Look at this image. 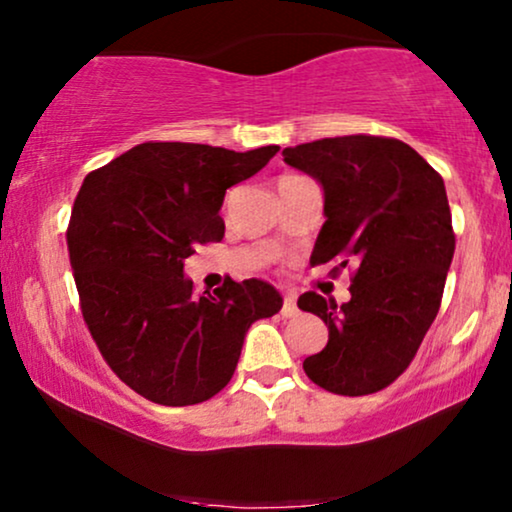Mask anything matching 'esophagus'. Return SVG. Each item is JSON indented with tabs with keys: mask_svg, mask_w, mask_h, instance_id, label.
Returning a JSON list of instances; mask_svg holds the SVG:
<instances>
[{
	"mask_svg": "<svg viewBox=\"0 0 512 512\" xmlns=\"http://www.w3.org/2000/svg\"><path fill=\"white\" fill-rule=\"evenodd\" d=\"M281 315H284V317H296L298 315L296 298H293V296H286L284 298V305H281Z\"/></svg>",
	"mask_w": 512,
	"mask_h": 512,
	"instance_id": "esophagus-1",
	"label": "esophagus"
}]
</instances>
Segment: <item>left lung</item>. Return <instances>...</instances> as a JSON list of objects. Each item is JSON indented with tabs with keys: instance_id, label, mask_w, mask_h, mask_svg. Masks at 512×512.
I'll list each match as a JSON object with an SVG mask.
<instances>
[{
	"instance_id": "1",
	"label": "left lung",
	"mask_w": 512,
	"mask_h": 512,
	"mask_svg": "<svg viewBox=\"0 0 512 512\" xmlns=\"http://www.w3.org/2000/svg\"><path fill=\"white\" fill-rule=\"evenodd\" d=\"M284 161L325 192L310 264L354 267L349 303L298 298L330 330L303 370L334 395H373L409 368L438 315L455 255L443 178L409 144L370 134L289 146Z\"/></svg>"
}]
</instances>
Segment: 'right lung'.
Masks as SVG:
<instances>
[{"label":"right lung","mask_w":512,"mask_h":512,"mask_svg":"<svg viewBox=\"0 0 512 512\" xmlns=\"http://www.w3.org/2000/svg\"><path fill=\"white\" fill-rule=\"evenodd\" d=\"M276 151L146 142L86 175L67 228L81 315L105 363L149 402H207L233 378L252 322L281 310L267 281L197 296L185 276L197 245L223 238L228 187Z\"/></svg>","instance_id":"1"}]
</instances>
